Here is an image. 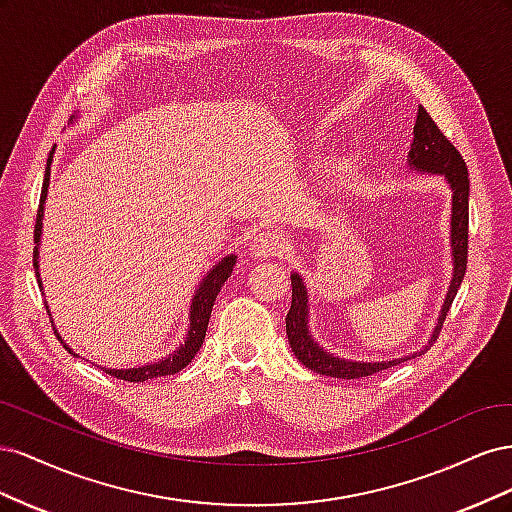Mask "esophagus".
<instances>
[{
    "label": "esophagus",
    "instance_id": "obj_1",
    "mask_svg": "<svg viewBox=\"0 0 512 512\" xmlns=\"http://www.w3.org/2000/svg\"><path fill=\"white\" fill-rule=\"evenodd\" d=\"M288 245L286 235L277 230H262L252 239L250 250L258 258H271V256H280Z\"/></svg>",
    "mask_w": 512,
    "mask_h": 512
}]
</instances>
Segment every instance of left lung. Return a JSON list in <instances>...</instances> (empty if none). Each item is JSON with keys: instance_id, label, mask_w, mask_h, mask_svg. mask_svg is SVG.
<instances>
[{"instance_id": "left-lung-1", "label": "left lung", "mask_w": 512, "mask_h": 512, "mask_svg": "<svg viewBox=\"0 0 512 512\" xmlns=\"http://www.w3.org/2000/svg\"><path fill=\"white\" fill-rule=\"evenodd\" d=\"M414 138L408 151V173L416 170V173L423 175H438L448 183V190H451V262H453V273H451V284H448L446 297L440 309L438 324L433 327L431 337L427 346L416 350L412 354L399 356V359L389 361H354L344 359V356H337L331 350L320 346L312 327H309V292L307 284L301 277V273L292 271L290 282H292V303L290 312L286 316V335L294 356L307 367L316 371V374L329 376V378H342V380H354V378H365L376 374V371L395 367L404 361L414 359V356H421L427 352V348L436 342V337L442 329V322L446 318L448 307H451L455 294L463 282V275H466L468 265V198H470V179H468V168L463 162L461 153L451 145V141L438 130L436 123L429 117L423 106H418L416 123L412 130Z\"/></svg>"}]
</instances>
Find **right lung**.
<instances>
[{
  "label": "right lung",
  "instance_id": "add662e5",
  "mask_svg": "<svg viewBox=\"0 0 512 512\" xmlns=\"http://www.w3.org/2000/svg\"><path fill=\"white\" fill-rule=\"evenodd\" d=\"M79 119V117H72ZM70 121V123H72ZM53 153H55V147L51 151L49 160H46V170H44V181H42V194H40V207H38V218H36V232H34V239H36V247H34V269H36V277H38V286L44 294V286H42V277H40V239H42V220H44V203H46V194H49V183H51V164H53ZM237 265V254H228L224 256L222 260L215 262V265L207 271V275L200 280L198 288L194 290L192 294V301H190V322H188V329H185V337L183 342L173 350L168 352L166 356H162V359L153 361V363H143V365H136V367H102L98 365L102 371H106V374H111L119 380H128V382H145V380H153V378H164V376H173L177 374V371H181L185 365H190L192 359L196 356V352L200 350V346H203L205 342V335H207V327H209V318H211V309H213V303L215 299H218V294L222 290V286L226 284V280L230 277L232 269H235ZM46 312H49L51 316V309H49V303H46ZM53 322V318H51ZM53 329L57 333V327L53 322ZM59 342L64 344V348L74 354H76L68 344L66 339H61V335L57 333ZM79 359H83V356H79Z\"/></svg>",
  "mask_w": 512,
  "mask_h": 512
}]
</instances>
